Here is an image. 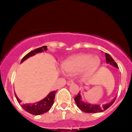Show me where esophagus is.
Returning a JSON list of instances; mask_svg holds the SVG:
<instances>
[{
	"label": "esophagus",
	"mask_w": 132,
	"mask_h": 132,
	"mask_svg": "<svg viewBox=\"0 0 132 132\" xmlns=\"http://www.w3.org/2000/svg\"><path fill=\"white\" fill-rule=\"evenodd\" d=\"M74 84V82L72 81H68V82H67V84L68 86H70V85H71V84Z\"/></svg>",
	"instance_id": "1"
}]
</instances>
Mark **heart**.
Segmentation results:
<instances>
[{
    "instance_id": "obj_1",
    "label": "heart",
    "mask_w": 132,
    "mask_h": 132,
    "mask_svg": "<svg viewBox=\"0 0 132 132\" xmlns=\"http://www.w3.org/2000/svg\"><path fill=\"white\" fill-rule=\"evenodd\" d=\"M101 64L99 57L91 54L81 53L68 57L61 63L62 69L68 74H75L84 71L86 76L94 73Z\"/></svg>"
}]
</instances>
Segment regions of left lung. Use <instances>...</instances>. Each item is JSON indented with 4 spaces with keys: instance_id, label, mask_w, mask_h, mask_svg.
Returning a JSON list of instances; mask_svg holds the SVG:
<instances>
[{
    "instance_id": "left-lung-1",
    "label": "left lung",
    "mask_w": 132,
    "mask_h": 132,
    "mask_svg": "<svg viewBox=\"0 0 132 132\" xmlns=\"http://www.w3.org/2000/svg\"><path fill=\"white\" fill-rule=\"evenodd\" d=\"M105 57H106V62L108 64H110L112 66H114L117 68H118V65L117 64V63L115 62L114 60L112 57H111V56L109 55V54L106 53H105ZM116 97H114L112 101L109 103H107L106 104H104V105H97V104H89V103L85 102L82 101L81 99V95L80 94V92H79L78 94L75 97V101L76 103L77 106L79 107L80 110L86 113H97V112H101L104 111L106 109L110 107L113 102L116 101Z\"/></svg>"
}]
</instances>
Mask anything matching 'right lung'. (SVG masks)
I'll use <instances>...</instances> for the list:
<instances>
[{
    "label": "right lung",
    "mask_w": 132,
    "mask_h": 132,
    "mask_svg": "<svg viewBox=\"0 0 132 132\" xmlns=\"http://www.w3.org/2000/svg\"><path fill=\"white\" fill-rule=\"evenodd\" d=\"M47 46H43L40 47V48H37V49L34 50L33 51H31L30 52L27 54L22 58L21 63L26 60L28 57L32 56L35 55L37 53H38L43 52V51L47 50ZM56 94V90L51 92L45 99H42V101H39V102L33 103V104H23L22 102V101H20L17 97V95L15 94L16 99L17 100L18 102L20 104L21 107L25 111L28 112V113H31L32 115H35V116H38V115L43 114V113L46 112L49 110L52 107L53 104L54 102V99L55 97Z\"/></svg>",
    "instance_id": "add662e5"
}]
</instances>
